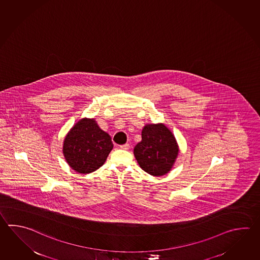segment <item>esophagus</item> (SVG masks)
Masks as SVG:
<instances>
[{"mask_svg": "<svg viewBox=\"0 0 260 260\" xmlns=\"http://www.w3.org/2000/svg\"><path fill=\"white\" fill-rule=\"evenodd\" d=\"M129 144L128 143H126V144H123V145H119V148L122 149V150H128L129 149Z\"/></svg>", "mask_w": 260, "mask_h": 260, "instance_id": "34e87169", "label": "esophagus"}]
</instances>
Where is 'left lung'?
<instances>
[{
    "mask_svg": "<svg viewBox=\"0 0 260 260\" xmlns=\"http://www.w3.org/2000/svg\"><path fill=\"white\" fill-rule=\"evenodd\" d=\"M179 145L174 134L163 123L146 124L142 141L133 153L142 170L154 177L166 175L175 164Z\"/></svg>",
    "mask_w": 260,
    "mask_h": 260,
    "instance_id": "obj_1",
    "label": "left lung"
}]
</instances>
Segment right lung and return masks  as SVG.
<instances>
[{
  "label": "right lung",
  "instance_id": "1",
  "mask_svg": "<svg viewBox=\"0 0 260 260\" xmlns=\"http://www.w3.org/2000/svg\"><path fill=\"white\" fill-rule=\"evenodd\" d=\"M113 149L111 137L94 118L83 117L69 129L63 143V154L69 167L89 174L105 164Z\"/></svg>",
  "mask_w": 260,
  "mask_h": 260
}]
</instances>
